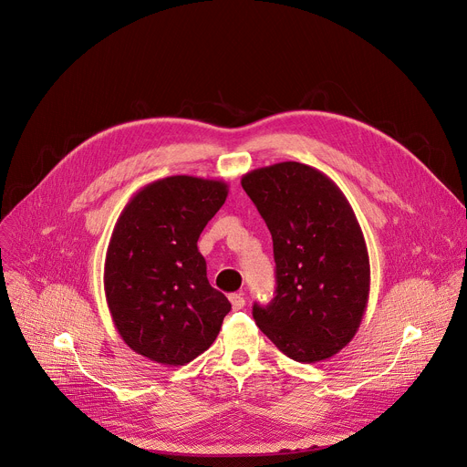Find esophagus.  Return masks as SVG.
Masks as SVG:
<instances>
[{
	"label": "esophagus",
	"instance_id": "34e87169",
	"mask_svg": "<svg viewBox=\"0 0 467 467\" xmlns=\"http://www.w3.org/2000/svg\"><path fill=\"white\" fill-rule=\"evenodd\" d=\"M230 303H232L234 310H241L244 306V297L241 294H232L230 296Z\"/></svg>",
	"mask_w": 467,
	"mask_h": 467
}]
</instances>
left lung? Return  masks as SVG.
Instances as JSON below:
<instances>
[{
    "label": "left lung",
    "instance_id": "1",
    "mask_svg": "<svg viewBox=\"0 0 467 467\" xmlns=\"http://www.w3.org/2000/svg\"><path fill=\"white\" fill-rule=\"evenodd\" d=\"M241 185L264 217L276 264V296L254 305L262 333L294 361L337 355L361 326L370 294L363 230L331 177L308 164L248 171Z\"/></svg>",
    "mask_w": 467,
    "mask_h": 467
}]
</instances>
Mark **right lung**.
<instances>
[{"label":"right lung","mask_w":467,"mask_h":467,"mask_svg":"<svg viewBox=\"0 0 467 467\" xmlns=\"http://www.w3.org/2000/svg\"><path fill=\"white\" fill-rule=\"evenodd\" d=\"M228 196L219 179L170 175L123 207L104 262L114 326L138 355L183 367L217 338L232 305L207 280L198 239Z\"/></svg>","instance_id":"obj_1"}]
</instances>
